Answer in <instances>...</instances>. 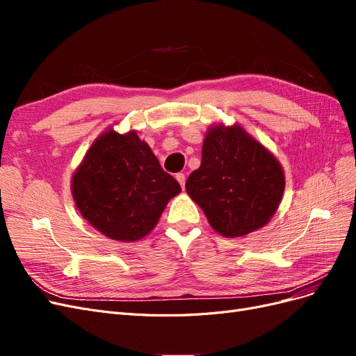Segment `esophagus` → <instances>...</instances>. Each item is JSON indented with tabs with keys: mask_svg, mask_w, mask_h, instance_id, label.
<instances>
[{
	"mask_svg": "<svg viewBox=\"0 0 356 356\" xmlns=\"http://www.w3.org/2000/svg\"><path fill=\"white\" fill-rule=\"evenodd\" d=\"M177 181L179 182V186L182 187V190H184V187H186V175L184 174H177Z\"/></svg>",
	"mask_w": 356,
	"mask_h": 356,
	"instance_id": "obj_1",
	"label": "esophagus"
}]
</instances>
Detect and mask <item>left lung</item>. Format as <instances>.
Listing matches in <instances>:
<instances>
[{
    "mask_svg": "<svg viewBox=\"0 0 356 356\" xmlns=\"http://www.w3.org/2000/svg\"><path fill=\"white\" fill-rule=\"evenodd\" d=\"M186 190L225 238H239L266 225L285 190L284 169L268 149L239 124L208 129L200 168Z\"/></svg>",
    "mask_w": 356,
    "mask_h": 356,
    "instance_id": "left-lung-1",
    "label": "left lung"
}]
</instances>
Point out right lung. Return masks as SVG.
<instances>
[{
  "label": "right lung",
  "instance_id": "obj_1",
  "mask_svg": "<svg viewBox=\"0 0 356 356\" xmlns=\"http://www.w3.org/2000/svg\"><path fill=\"white\" fill-rule=\"evenodd\" d=\"M71 191L84 220L106 238L135 242L152 232L181 191L135 131H105L75 169Z\"/></svg>",
  "mask_w": 356,
  "mask_h": 356
}]
</instances>
